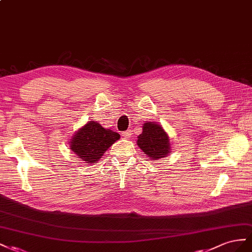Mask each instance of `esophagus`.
<instances>
[{"label": "esophagus", "mask_w": 252, "mask_h": 252, "mask_svg": "<svg viewBox=\"0 0 252 252\" xmlns=\"http://www.w3.org/2000/svg\"><path fill=\"white\" fill-rule=\"evenodd\" d=\"M132 134H133L132 131L128 130V131H126V132L122 133V136H124L125 138H131L132 137Z\"/></svg>", "instance_id": "esophagus-1"}]
</instances>
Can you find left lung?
Returning a JSON list of instances; mask_svg holds the SVG:
<instances>
[{
	"label": "left lung",
	"instance_id": "obj_1",
	"mask_svg": "<svg viewBox=\"0 0 252 252\" xmlns=\"http://www.w3.org/2000/svg\"><path fill=\"white\" fill-rule=\"evenodd\" d=\"M137 146L149 160H158L167 157L171 152V142L167 132L157 122L146 121L142 133L138 136Z\"/></svg>",
	"mask_w": 252,
	"mask_h": 252
}]
</instances>
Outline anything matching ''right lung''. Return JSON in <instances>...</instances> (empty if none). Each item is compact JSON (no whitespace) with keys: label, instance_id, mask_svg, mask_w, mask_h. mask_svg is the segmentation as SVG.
I'll return each instance as SVG.
<instances>
[{"label":"right lung","instance_id":"obj_1","mask_svg":"<svg viewBox=\"0 0 252 252\" xmlns=\"http://www.w3.org/2000/svg\"><path fill=\"white\" fill-rule=\"evenodd\" d=\"M119 138L118 133L103 127L98 121L91 120L74 133L68 145L79 159L84 163H94Z\"/></svg>","mask_w":252,"mask_h":252}]
</instances>
